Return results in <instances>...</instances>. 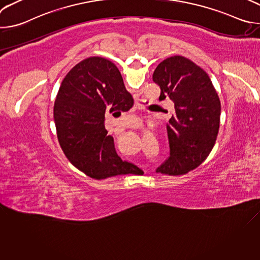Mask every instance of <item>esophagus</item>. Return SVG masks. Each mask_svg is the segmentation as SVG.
I'll return each instance as SVG.
<instances>
[{
    "mask_svg": "<svg viewBox=\"0 0 260 260\" xmlns=\"http://www.w3.org/2000/svg\"><path fill=\"white\" fill-rule=\"evenodd\" d=\"M137 106H138V108H140V107H141V106H142V105H141V104H140V103H139V104H137Z\"/></svg>",
    "mask_w": 260,
    "mask_h": 260,
    "instance_id": "esophagus-1",
    "label": "esophagus"
}]
</instances>
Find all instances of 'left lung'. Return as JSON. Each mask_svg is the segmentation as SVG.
<instances>
[{
  "instance_id": "left-lung-1",
  "label": "left lung",
  "mask_w": 260,
  "mask_h": 260,
  "mask_svg": "<svg viewBox=\"0 0 260 260\" xmlns=\"http://www.w3.org/2000/svg\"><path fill=\"white\" fill-rule=\"evenodd\" d=\"M152 78L160 86L159 100L169 96L175 104L167 123L170 156L156 172L184 175L198 168L215 144L221 112L219 96L208 74L184 56L162 60Z\"/></svg>"
}]
</instances>
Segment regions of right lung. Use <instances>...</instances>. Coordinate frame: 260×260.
I'll list each match as a JSON object with an SVG mask.
<instances>
[{
    "label": "right lung",
    "mask_w": 260,
    "mask_h": 260,
    "mask_svg": "<svg viewBox=\"0 0 260 260\" xmlns=\"http://www.w3.org/2000/svg\"><path fill=\"white\" fill-rule=\"evenodd\" d=\"M133 105L113 62L93 56L74 67L61 82L53 108L57 139L71 164L96 180L136 168L117 155L104 124L107 112L121 114Z\"/></svg>",
    "instance_id": "1"
}]
</instances>
